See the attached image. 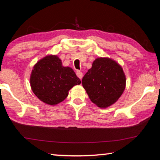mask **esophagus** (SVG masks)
<instances>
[{
	"label": "esophagus",
	"instance_id": "obj_1",
	"mask_svg": "<svg viewBox=\"0 0 160 160\" xmlns=\"http://www.w3.org/2000/svg\"><path fill=\"white\" fill-rule=\"evenodd\" d=\"M76 75H77V76L80 78V79H82V72H81V71H79V70H78V71L76 72Z\"/></svg>",
	"mask_w": 160,
	"mask_h": 160
}]
</instances>
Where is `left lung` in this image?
Instances as JSON below:
<instances>
[{"mask_svg": "<svg viewBox=\"0 0 160 160\" xmlns=\"http://www.w3.org/2000/svg\"><path fill=\"white\" fill-rule=\"evenodd\" d=\"M123 68L109 58H97L84 75L82 84L94 104L107 108L117 101L126 88Z\"/></svg>", "mask_w": 160, "mask_h": 160, "instance_id": "8db88e82", "label": "left lung"}]
</instances>
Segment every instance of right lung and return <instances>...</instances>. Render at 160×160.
Listing matches in <instances>:
<instances>
[{
	"mask_svg": "<svg viewBox=\"0 0 160 160\" xmlns=\"http://www.w3.org/2000/svg\"><path fill=\"white\" fill-rule=\"evenodd\" d=\"M81 81L71 68L62 66L57 56H45L34 65L30 76L34 94L48 105L63 102L72 87Z\"/></svg>",
	"mask_w": 160,
	"mask_h": 160,
	"instance_id": "add662e5",
	"label": "right lung"
}]
</instances>
